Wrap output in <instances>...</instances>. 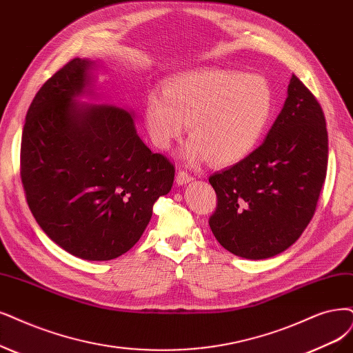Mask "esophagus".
<instances>
[{
  "label": "esophagus",
  "mask_w": 353,
  "mask_h": 353,
  "mask_svg": "<svg viewBox=\"0 0 353 353\" xmlns=\"http://www.w3.org/2000/svg\"><path fill=\"white\" fill-rule=\"evenodd\" d=\"M192 180H193V177L188 172H183V170H181V172H179L177 176H176V183L179 186H183L186 183H190Z\"/></svg>",
  "instance_id": "esophagus-1"
}]
</instances>
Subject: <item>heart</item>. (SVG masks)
I'll return each instance as SVG.
<instances>
[{
  "mask_svg": "<svg viewBox=\"0 0 353 353\" xmlns=\"http://www.w3.org/2000/svg\"><path fill=\"white\" fill-rule=\"evenodd\" d=\"M273 110L275 93L266 78L203 70L167 78L163 96L147 97L143 119L157 148H170L188 123L186 159L231 165L254 151Z\"/></svg>",
  "mask_w": 353,
  "mask_h": 353,
  "instance_id": "heart-1",
  "label": "heart"
}]
</instances>
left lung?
<instances>
[{
  "instance_id": "1",
  "label": "left lung",
  "mask_w": 353,
  "mask_h": 353,
  "mask_svg": "<svg viewBox=\"0 0 353 353\" xmlns=\"http://www.w3.org/2000/svg\"><path fill=\"white\" fill-rule=\"evenodd\" d=\"M327 154L320 104L292 75L283 108L262 145L210 177L218 198L210 227L218 243L250 260L288 249L314 215Z\"/></svg>"
}]
</instances>
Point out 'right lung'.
<instances>
[{
	"instance_id": "1",
	"label": "right lung",
	"mask_w": 353,
	"mask_h": 353,
	"mask_svg": "<svg viewBox=\"0 0 353 353\" xmlns=\"http://www.w3.org/2000/svg\"><path fill=\"white\" fill-rule=\"evenodd\" d=\"M99 61L75 58L37 91L21 138V181L46 236L84 260H112L141 239L174 167L137 134L135 114L94 97Z\"/></svg>"
}]
</instances>
